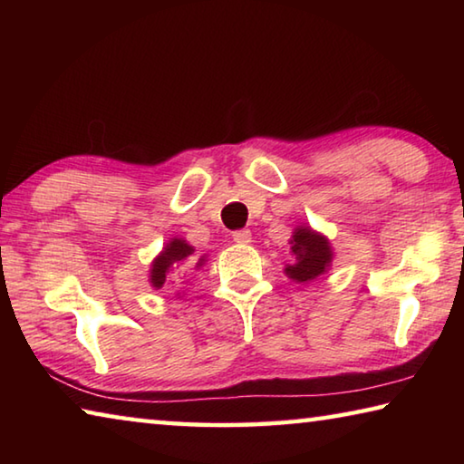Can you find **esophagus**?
I'll list each match as a JSON object with an SVG mask.
<instances>
[{"instance_id": "obj_1", "label": "esophagus", "mask_w": 464, "mask_h": 464, "mask_svg": "<svg viewBox=\"0 0 464 464\" xmlns=\"http://www.w3.org/2000/svg\"><path fill=\"white\" fill-rule=\"evenodd\" d=\"M233 241L235 243H241V246H247V243H251V231L249 229H239L233 233Z\"/></svg>"}]
</instances>
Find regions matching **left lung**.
<instances>
[{
  "mask_svg": "<svg viewBox=\"0 0 464 464\" xmlns=\"http://www.w3.org/2000/svg\"><path fill=\"white\" fill-rule=\"evenodd\" d=\"M290 251H293L295 262L286 264L285 274L295 282H311L321 274H325L332 266L334 251L332 243L311 227H296L290 239Z\"/></svg>",
  "mask_w": 464,
  "mask_h": 464,
  "instance_id": "1",
  "label": "left lung"
}]
</instances>
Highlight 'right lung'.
<instances>
[{"instance_id": "add662e5", "label": "right lung", "mask_w": 464, "mask_h": 464, "mask_svg": "<svg viewBox=\"0 0 464 464\" xmlns=\"http://www.w3.org/2000/svg\"><path fill=\"white\" fill-rule=\"evenodd\" d=\"M194 254V247L190 243H186V239L174 237L169 243H166V247L160 256L155 257L151 264V270H149V282H151L153 288H163L168 285L169 274L174 272L176 268H179L188 257ZM204 264V256L196 262V268H200Z\"/></svg>"}]
</instances>
